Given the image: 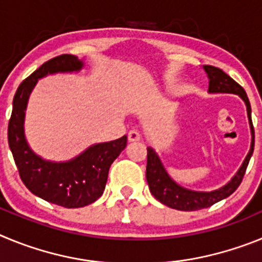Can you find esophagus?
Listing matches in <instances>:
<instances>
[{
  "label": "esophagus",
  "mask_w": 262,
  "mask_h": 262,
  "mask_svg": "<svg viewBox=\"0 0 262 262\" xmlns=\"http://www.w3.org/2000/svg\"><path fill=\"white\" fill-rule=\"evenodd\" d=\"M127 138H128V142H138L142 136H140V133L138 129H129L128 134H127Z\"/></svg>",
  "instance_id": "esophagus-1"
}]
</instances>
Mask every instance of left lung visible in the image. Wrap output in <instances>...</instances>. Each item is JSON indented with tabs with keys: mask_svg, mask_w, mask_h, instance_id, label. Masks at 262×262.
Returning <instances> with one entry per match:
<instances>
[{
	"mask_svg": "<svg viewBox=\"0 0 262 262\" xmlns=\"http://www.w3.org/2000/svg\"><path fill=\"white\" fill-rule=\"evenodd\" d=\"M203 68L207 72V76L210 78V93H233L244 99L245 105H247V111H248L249 122H251L252 145L242 168L239 169V172L236 173L235 177L231 180V182H228L226 186L221 187L219 190L210 191V193L191 191L178 186L172 178L169 177L168 173L165 172L163 164L159 160L157 155L155 154L154 149L151 147H148L145 177H147V182L149 185V190H151L152 195L163 205L176 210H181V211H195V210L206 209V207H210V206L215 205L219 201L224 200L227 196H230L242 184L254 147V129L251 119V103H249V99L247 97L244 88L237 84L233 78H231L221 68H216V67L212 66H205Z\"/></svg>",
	"mask_w": 262,
	"mask_h": 262,
	"instance_id": "left-lung-1",
	"label": "left lung"
}]
</instances>
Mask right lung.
<instances>
[{
	"label": "right lung",
	"mask_w": 262,
	"mask_h": 262,
	"mask_svg": "<svg viewBox=\"0 0 262 262\" xmlns=\"http://www.w3.org/2000/svg\"><path fill=\"white\" fill-rule=\"evenodd\" d=\"M82 61L73 55H59L46 61L20 82L13 99L8 139L18 173L32 194L47 202L67 209H77L93 203L105 190L108 169L127 145L126 135L90 147L68 163H48L29 148L23 135V118L30 92L38 78L55 72L78 71Z\"/></svg>",
	"instance_id": "1"
}]
</instances>
